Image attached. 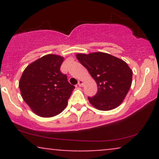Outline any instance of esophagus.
Segmentation results:
<instances>
[{"mask_svg":"<svg viewBox=\"0 0 159 159\" xmlns=\"http://www.w3.org/2000/svg\"><path fill=\"white\" fill-rule=\"evenodd\" d=\"M78 85L79 86V87H82V85H83V81H82L81 80H80V81H78Z\"/></svg>","mask_w":159,"mask_h":159,"instance_id":"esophagus-1","label":"esophagus"}]
</instances>
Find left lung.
I'll use <instances>...</instances> for the list:
<instances>
[{"label": "left lung", "mask_w": 159, "mask_h": 159, "mask_svg": "<svg viewBox=\"0 0 159 159\" xmlns=\"http://www.w3.org/2000/svg\"><path fill=\"white\" fill-rule=\"evenodd\" d=\"M76 57L97 84L96 94L88 97L91 105L100 111L119 106L132 85V71L127 63L103 52L78 54Z\"/></svg>", "instance_id": "1"}]
</instances>
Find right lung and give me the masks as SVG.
Listing matches in <instances>:
<instances>
[{"mask_svg":"<svg viewBox=\"0 0 159 159\" xmlns=\"http://www.w3.org/2000/svg\"><path fill=\"white\" fill-rule=\"evenodd\" d=\"M63 57L47 54L33 62L23 72L19 89L24 101L43 117L59 114L66 107L75 86L61 72Z\"/></svg>","mask_w":159,"mask_h":159,"instance_id":"add662e5","label":"right lung"}]
</instances>
